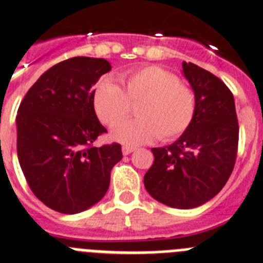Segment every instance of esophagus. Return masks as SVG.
I'll list each match as a JSON object with an SVG mask.
<instances>
[{
    "instance_id": "obj_1",
    "label": "esophagus",
    "mask_w": 263,
    "mask_h": 263,
    "mask_svg": "<svg viewBox=\"0 0 263 263\" xmlns=\"http://www.w3.org/2000/svg\"><path fill=\"white\" fill-rule=\"evenodd\" d=\"M134 151H136V148L130 147V146H124V147H122V154H124V155H129V154L134 153Z\"/></svg>"
}]
</instances>
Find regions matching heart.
<instances>
[{
    "label": "heart",
    "instance_id": "heart-1",
    "mask_svg": "<svg viewBox=\"0 0 263 263\" xmlns=\"http://www.w3.org/2000/svg\"><path fill=\"white\" fill-rule=\"evenodd\" d=\"M119 84L112 79L98 83L92 95L99 120L113 126L126 117L130 103H138V119L124 121L110 132L113 141L129 146L148 143L158 138H177L196 115V95L179 77L159 66H147L126 76Z\"/></svg>",
    "mask_w": 263,
    "mask_h": 263
}]
</instances>
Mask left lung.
Returning a JSON list of instances; mask_svg holds the SVG:
<instances>
[{"label": "left lung", "instance_id": "1", "mask_svg": "<svg viewBox=\"0 0 263 263\" xmlns=\"http://www.w3.org/2000/svg\"><path fill=\"white\" fill-rule=\"evenodd\" d=\"M182 74L196 95V115L177 141L151 148L155 159L143 181L156 201L185 210L210 201L228 181L238 122L232 92L218 77L192 62H182Z\"/></svg>", "mask_w": 263, "mask_h": 263}]
</instances>
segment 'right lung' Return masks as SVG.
Wrapping results in <instances>:
<instances>
[{"label":"right lung","mask_w":263,"mask_h":263,"mask_svg":"<svg viewBox=\"0 0 263 263\" xmlns=\"http://www.w3.org/2000/svg\"><path fill=\"white\" fill-rule=\"evenodd\" d=\"M112 69L104 59L74 57L48 69L22 100L16 153L36 197L49 209L78 214L105 196L119 143L93 147L107 129L93 109V84Z\"/></svg>","instance_id":"add662e5"}]
</instances>
